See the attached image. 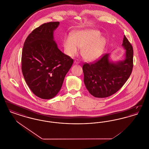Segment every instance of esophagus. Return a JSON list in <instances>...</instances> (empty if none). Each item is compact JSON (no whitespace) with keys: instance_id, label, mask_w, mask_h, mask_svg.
Here are the masks:
<instances>
[{"instance_id":"obj_1","label":"esophagus","mask_w":149,"mask_h":149,"mask_svg":"<svg viewBox=\"0 0 149 149\" xmlns=\"http://www.w3.org/2000/svg\"><path fill=\"white\" fill-rule=\"evenodd\" d=\"M74 63L77 64H79V61H78V60H75L74 61Z\"/></svg>"}]
</instances>
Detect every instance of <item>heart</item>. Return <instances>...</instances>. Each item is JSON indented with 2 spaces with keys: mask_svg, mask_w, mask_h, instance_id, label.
Returning <instances> with one entry per match:
<instances>
[{
  "mask_svg": "<svg viewBox=\"0 0 149 149\" xmlns=\"http://www.w3.org/2000/svg\"><path fill=\"white\" fill-rule=\"evenodd\" d=\"M100 37L99 31L84 29L74 33L72 37H67L64 42L66 53L70 56H75L82 48L83 56L89 61L97 59L102 54L106 46V40Z\"/></svg>",
  "mask_w": 149,
  "mask_h": 149,
  "instance_id": "obj_1",
  "label": "heart"
}]
</instances>
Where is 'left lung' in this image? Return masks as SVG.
<instances>
[{
    "label": "left lung",
    "mask_w": 149,
    "mask_h": 149,
    "mask_svg": "<svg viewBox=\"0 0 149 149\" xmlns=\"http://www.w3.org/2000/svg\"><path fill=\"white\" fill-rule=\"evenodd\" d=\"M122 46L126 57L116 64L108 60V54H103L97 60L83 66L84 81L89 92L97 98H106L118 91L131 74L134 66V50L131 43L124 36Z\"/></svg>",
    "instance_id": "8db88e82"
}]
</instances>
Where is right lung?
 <instances>
[{
  "label": "right lung",
  "instance_id": "right-lung-1",
  "mask_svg": "<svg viewBox=\"0 0 149 149\" xmlns=\"http://www.w3.org/2000/svg\"><path fill=\"white\" fill-rule=\"evenodd\" d=\"M59 22L43 23L25 40L22 53V71L29 89L37 97L48 99L61 89L74 60L57 48L54 31Z\"/></svg>",
  "mask_w": 149,
  "mask_h": 149
}]
</instances>
